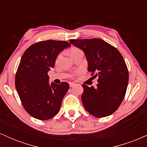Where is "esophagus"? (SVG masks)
<instances>
[{
	"mask_svg": "<svg viewBox=\"0 0 147 147\" xmlns=\"http://www.w3.org/2000/svg\"><path fill=\"white\" fill-rule=\"evenodd\" d=\"M69 84H70V87H72V86H73L75 85V84L73 83V82H70V83H69Z\"/></svg>",
	"mask_w": 147,
	"mask_h": 147,
	"instance_id": "34e87169",
	"label": "esophagus"
}]
</instances>
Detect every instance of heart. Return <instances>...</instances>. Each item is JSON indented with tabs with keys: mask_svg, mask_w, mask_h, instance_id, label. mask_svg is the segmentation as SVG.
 <instances>
[{
	"mask_svg": "<svg viewBox=\"0 0 147 147\" xmlns=\"http://www.w3.org/2000/svg\"><path fill=\"white\" fill-rule=\"evenodd\" d=\"M81 51V50H79V49L77 48H72L71 50H70V55H72V54L73 53H75V52H79Z\"/></svg>",
	"mask_w": 147,
	"mask_h": 147,
	"instance_id": "obj_1",
	"label": "heart"
}]
</instances>
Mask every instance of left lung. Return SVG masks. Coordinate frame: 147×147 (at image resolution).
Segmentation results:
<instances>
[{"label": "left lung", "mask_w": 147, "mask_h": 147, "mask_svg": "<svg viewBox=\"0 0 147 147\" xmlns=\"http://www.w3.org/2000/svg\"><path fill=\"white\" fill-rule=\"evenodd\" d=\"M70 43L84 52L88 70L98 78L97 88L82 85L84 108L95 117L111 115L124 99L129 83V71L122 55L100 38L71 39Z\"/></svg>", "instance_id": "8db88e82"}]
</instances>
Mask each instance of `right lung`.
Segmentation results:
<instances>
[{
	"mask_svg": "<svg viewBox=\"0 0 147 147\" xmlns=\"http://www.w3.org/2000/svg\"><path fill=\"white\" fill-rule=\"evenodd\" d=\"M63 41L48 40L32 45L21 57L15 86L25 111L41 120L51 119L59 111L69 84H50L48 71L54 68L57 56L70 47Z\"/></svg>",
	"mask_w": 147,
	"mask_h": 147,
	"instance_id": "obj_1",
	"label": "right lung"
}]
</instances>
